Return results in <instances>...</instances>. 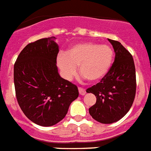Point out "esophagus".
<instances>
[{
    "mask_svg": "<svg viewBox=\"0 0 151 151\" xmlns=\"http://www.w3.org/2000/svg\"><path fill=\"white\" fill-rule=\"evenodd\" d=\"M78 92H79V94H80L81 95H86V89L83 88H82V87H78Z\"/></svg>",
    "mask_w": 151,
    "mask_h": 151,
    "instance_id": "obj_1",
    "label": "esophagus"
}]
</instances>
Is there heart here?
I'll use <instances>...</instances> for the list:
<instances>
[{
    "label": "heart",
    "instance_id": "b5f03b06",
    "mask_svg": "<svg viewBox=\"0 0 151 151\" xmlns=\"http://www.w3.org/2000/svg\"><path fill=\"white\" fill-rule=\"evenodd\" d=\"M114 51L109 45L83 42L73 46L65 55L57 57V65L62 74L69 79L78 72L91 82L101 80L109 73L112 65Z\"/></svg>",
    "mask_w": 151,
    "mask_h": 151
}]
</instances>
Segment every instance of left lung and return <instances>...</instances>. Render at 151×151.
<instances>
[{
  "mask_svg": "<svg viewBox=\"0 0 151 151\" xmlns=\"http://www.w3.org/2000/svg\"><path fill=\"white\" fill-rule=\"evenodd\" d=\"M115 57L109 73L86 92L96 97L88 109L90 115L102 124L118 122L132 106L136 94V72L132 55L118 41L109 39Z\"/></svg>",
  "mask_w": 151,
  "mask_h": 151,
  "instance_id": "left-lung-1",
  "label": "left lung"
}]
</instances>
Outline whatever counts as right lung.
<instances>
[{
  "mask_svg": "<svg viewBox=\"0 0 151 151\" xmlns=\"http://www.w3.org/2000/svg\"><path fill=\"white\" fill-rule=\"evenodd\" d=\"M54 38L27 45L14 66L15 92L22 111L33 123L45 127L65 118L70 104L78 96L77 86L58 73L59 46Z\"/></svg>",
  "mask_w": 151,
  "mask_h": 151,
  "instance_id": "right-lung-1",
  "label": "right lung"
}]
</instances>
